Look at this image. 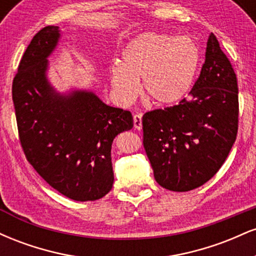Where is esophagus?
<instances>
[{"instance_id":"1","label":"esophagus","mask_w":256,"mask_h":256,"mask_svg":"<svg viewBox=\"0 0 256 256\" xmlns=\"http://www.w3.org/2000/svg\"><path fill=\"white\" fill-rule=\"evenodd\" d=\"M134 126L136 130L142 128V113L134 114Z\"/></svg>"}]
</instances>
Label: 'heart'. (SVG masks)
I'll return each instance as SVG.
<instances>
[{
    "mask_svg": "<svg viewBox=\"0 0 256 256\" xmlns=\"http://www.w3.org/2000/svg\"><path fill=\"white\" fill-rule=\"evenodd\" d=\"M200 64V49L190 37L146 32L122 52L120 64H112V89L120 101L131 102L140 92L154 104H178L192 90Z\"/></svg>",
    "mask_w": 256,
    "mask_h": 256,
    "instance_id": "heart-1",
    "label": "heart"
}]
</instances>
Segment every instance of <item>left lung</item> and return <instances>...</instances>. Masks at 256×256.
<instances>
[{"instance_id":"1","label":"left lung","mask_w":256,"mask_h":256,"mask_svg":"<svg viewBox=\"0 0 256 256\" xmlns=\"http://www.w3.org/2000/svg\"><path fill=\"white\" fill-rule=\"evenodd\" d=\"M190 96L142 118L143 146L155 180L172 192H189L210 180L236 140L237 77L213 34Z\"/></svg>"}]
</instances>
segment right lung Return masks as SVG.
Listing matches in <instances>:
<instances>
[{
	"instance_id": "1",
	"label": "right lung",
	"mask_w": 256,
	"mask_h": 256,
	"mask_svg": "<svg viewBox=\"0 0 256 256\" xmlns=\"http://www.w3.org/2000/svg\"><path fill=\"white\" fill-rule=\"evenodd\" d=\"M58 37V26L38 31L13 79L20 144L52 188L74 201H95L113 186L112 143L132 128L134 119L128 110L104 104L92 92H55L46 72Z\"/></svg>"
}]
</instances>
